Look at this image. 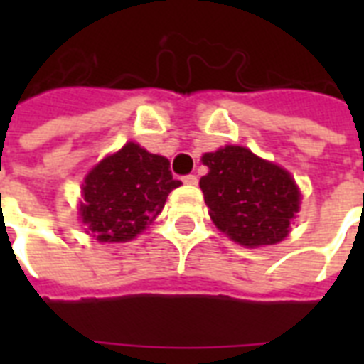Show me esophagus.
<instances>
[{"label":"esophagus","instance_id":"34e87169","mask_svg":"<svg viewBox=\"0 0 364 364\" xmlns=\"http://www.w3.org/2000/svg\"><path fill=\"white\" fill-rule=\"evenodd\" d=\"M183 183H185V185H198V177L193 176V173H188V176L183 177Z\"/></svg>","mask_w":364,"mask_h":364}]
</instances>
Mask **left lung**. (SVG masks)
<instances>
[{
  "instance_id": "obj_1",
  "label": "left lung",
  "mask_w": 364,
  "mask_h": 364,
  "mask_svg": "<svg viewBox=\"0 0 364 364\" xmlns=\"http://www.w3.org/2000/svg\"><path fill=\"white\" fill-rule=\"evenodd\" d=\"M202 160L210 171L200 179V188L221 232L247 247L287 236L300 204L289 171L238 145L205 153Z\"/></svg>"
}]
</instances>
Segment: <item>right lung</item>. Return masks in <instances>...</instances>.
I'll use <instances>...</instances> for the list:
<instances>
[{
	"label": "right lung",
	"mask_w": 364,
	"mask_h": 364,
	"mask_svg": "<svg viewBox=\"0 0 364 364\" xmlns=\"http://www.w3.org/2000/svg\"><path fill=\"white\" fill-rule=\"evenodd\" d=\"M179 185L168 159L126 143L85 179L79 211L87 232L100 242L132 240L154 221L168 194Z\"/></svg>",
	"instance_id": "obj_1"
}]
</instances>
